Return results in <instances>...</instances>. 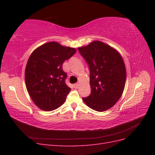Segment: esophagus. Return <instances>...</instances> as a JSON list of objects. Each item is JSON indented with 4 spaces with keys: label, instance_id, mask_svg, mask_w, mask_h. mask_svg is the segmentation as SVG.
<instances>
[{
    "label": "esophagus",
    "instance_id": "obj_1",
    "mask_svg": "<svg viewBox=\"0 0 155 155\" xmlns=\"http://www.w3.org/2000/svg\"><path fill=\"white\" fill-rule=\"evenodd\" d=\"M74 87L75 88H78V87H79V84L78 83H75L74 85Z\"/></svg>",
    "mask_w": 155,
    "mask_h": 155
}]
</instances>
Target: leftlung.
I'll list each match as a JSON object with an SVG mask.
<instances>
[{
  "label": "left lung",
  "instance_id": "1",
  "mask_svg": "<svg viewBox=\"0 0 155 155\" xmlns=\"http://www.w3.org/2000/svg\"><path fill=\"white\" fill-rule=\"evenodd\" d=\"M78 50L90 70L91 93L83 97V101L96 111L110 109L124 90L126 69L122 58L115 49L97 41Z\"/></svg>",
  "mask_w": 155,
  "mask_h": 155
}]
</instances>
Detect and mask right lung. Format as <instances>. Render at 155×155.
<instances>
[{"label": "right lung", "instance_id": "add662e5", "mask_svg": "<svg viewBox=\"0 0 155 155\" xmlns=\"http://www.w3.org/2000/svg\"><path fill=\"white\" fill-rule=\"evenodd\" d=\"M76 49L50 42L33 51L25 70L27 91L39 109L49 111L62 105L71 88L65 83L67 74L63 64Z\"/></svg>", "mask_w": 155, "mask_h": 155}]
</instances>
